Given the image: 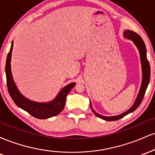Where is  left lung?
Returning <instances> with one entry per match:
<instances>
[{
  "mask_svg": "<svg viewBox=\"0 0 155 155\" xmlns=\"http://www.w3.org/2000/svg\"><path fill=\"white\" fill-rule=\"evenodd\" d=\"M124 37L125 38H128L130 40H131L133 43L135 44V45L138 48V51H139L140 54V63H141V66H142V83L141 86H140V91L138 92V95L137 96V98L135 103L133 104L130 109L126 111L124 113L121 114L120 115H117V116H112V117H105L103 115L99 114L98 113L95 112L94 111V109L92 108V104L90 102V107H91L92 111L99 118L102 119V120H106V121H116L120 120V119L122 118L126 115H127L128 114L131 113V112L134 111L138 106H140V104H141L142 100L143 98V96L145 95L146 90H147V87L149 83V80H150V65H149V63L147 60V49H146V46L143 41L142 40L141 37L139 35L137 34L136 33L133 32L132 31H125L124 32Z\"/></svg>",
  "mask_w": 155,
  "mask_h": 155,
  "instance_id": "1",
  "label": "left lung"
}]
</instances>
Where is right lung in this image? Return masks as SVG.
I'll use <instances>...</instances> for the list:
<instances>
[{
  "instance_id": "obj_1",
  "label": "right lung",
  "mask_w": 155,
  "mask_h": 155,
  "mask_svg": "<svg viewBox=\"0 0 155 155\" xmlns=\"http://www.w3.org/2000/svg\"><path fill=\"white\" fill-rule=\"evenodd\" d=\"M13 49V41L6 58V84L8 87V93L15 103V104L22 109L32 115L37 119L44 120L54 117L63 111L65 104V99L67 95L71 90L75 86L74 82L69 84L65 87L60 90L58 95L53 101L48 103H38L31 101L26 98L19 92L18 89L16 87L15 81L12 77V71H11V59H12V52Z\"/></svg>"
}]
</instances>
